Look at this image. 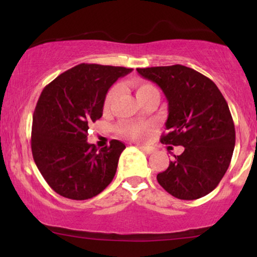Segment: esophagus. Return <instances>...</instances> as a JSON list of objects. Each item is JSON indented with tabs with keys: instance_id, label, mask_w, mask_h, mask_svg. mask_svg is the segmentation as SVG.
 <instances>
[{
	"instance_id": "esophagus-1",
	"label": "esophagus",
	"mask_w": 257,
	"mask_h": 257,
	"mask_svg": "<svg viewBox=\"0 0 257 257\" xmlns=\"http://www.w3.org/2000/svg\"><path fill=\"white\" fill-rule=\"evenodd\" d=\"M139 149L142 150V151H144V152H146V153H152L153 152V147H151V146H145V145H139Z\"/></svg>"
}]
</instances>
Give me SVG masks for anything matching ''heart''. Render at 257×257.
Segmentation results:
<instances>
[{"label": "heart", "mask_w": 257, "mask_h": 257, "mask_svg": "<svg viewBox=\"0 0 257 257\" xmlns=\"http://www.w3.org/2000/svg\"><path fill=\"white\" fill-rule=\"evenodd\" d=\"M133 85H135L136 94H137V98H138V99L151 92L158 91L156 86L152 85V84L147 83V82H135ZM118 90H119L118 86H113L107 91L106 96H105V98H104L105 110H107V108L110 107L111 103L113 101L115 96H117ZM119 131L121 132V135L128 137V138H132L136 140H143V139H145L147 136H149L151 127L149 124H124L120 126Z\"/></svg>", "instance_id": "obj_1"}]
</instances>
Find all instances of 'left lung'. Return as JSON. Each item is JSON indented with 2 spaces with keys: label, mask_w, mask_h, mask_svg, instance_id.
Segmentation results:
<instances>
[{
  "label": "left lung",
  "mask_w": 257,
  "mask_h": 257,
  "mask_svg": "<svg viewBox=\"0 0 257 257\" xmlns=\"http://www.w3.org/2000/svg\"><path fill=\"white\" fill-rule=\"evenodd\" d=\"M137 71L156 83L167 99L168 133L161 143L185 149L157 175L158 182L178 199L202 198L219 185L234 152L235 127L226 99L213 80L187 66Z\"/></svg>",
  "instance_id": "1"
}]
</instances>
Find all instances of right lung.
Returning <instances> with one entry per match:
<instances>
[{
  "label": "right lung",
  "instance_id": "add662e5",
  "mask_svg": "<svg viewBox=\"0 0 257 257\" xmlns=\"http://www.w3.org/2000/svg\"><path fill=\"white\" fill-rule=\"evenodd\" d=\"M132 71L122 66L83 64L63 72L42 91L33 115L31 151L48 185L59 195L86 200L110 185L125 144L111 140L98 150L87 130L103 115L112 84Z\"/></svg>",
  "mask_w": 257,
  "mask_h": 257
}]
</instances>
